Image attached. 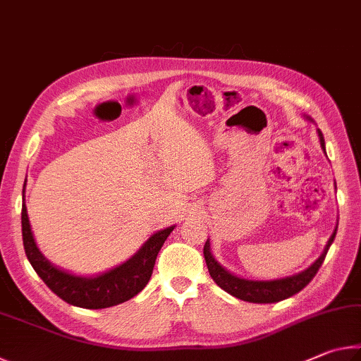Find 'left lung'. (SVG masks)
Here are the masks:
<instances>
[{"mask_svg":"<svg viewBox=\"0 0 361 361\" xmlns=\"http://www.w3.org/2000/svg\"><path fill=\"white\" fill-rule=\"evenodd\" d=\"M320 137V145L323 151H325V140H323L322 132L317 129ZM326 154V152H325ZM336 231H338V226H336L334 232L329 237L325 250L320 255V258L317 259L314 264H310L305 271L295 274V276L283 277V279H276V280H248L237 277L234 274H231L228 269H224L219 262L215 259V256L210 252V240L205 242L204 245V256L207 267H209V272L212 279L215 280V283L223 288L226 293L242 299V301L247 302H258V304H269V302H279L283 301V299L290 298L296 293L301 291L305 285H307L310 280L315 277V274L319 272L320 266L325 261V256L328 253L329 247L336 237Z\"/></svg>","mask_w":361,"mask_h":361,"instance_id":"obj_1","label":"left lung"}]
</instances>
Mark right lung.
I'll return each mask as SVG.
<instances>
[{
  "mask_svg": "<svg viewBox=\"0 0 361 361\" xmlns=\"http://www.w3.org/2000/svg\"><path fill=\"white\" fill-rule=\"evenodd\" d=\"M25 192V186H23ZM175 226L157 231L142 248L122 264L95 277H81L51 264L36 247L27 205H22V239L25 255L35 272L65 302L84 309H105L137 296L149 282L159 250Z\"/></svg>",
  "mask_w": 361,
  "mask_h": 361,
  "instance_id": "right-lung-1",
  "label": "right lung"
}]
</instances>
